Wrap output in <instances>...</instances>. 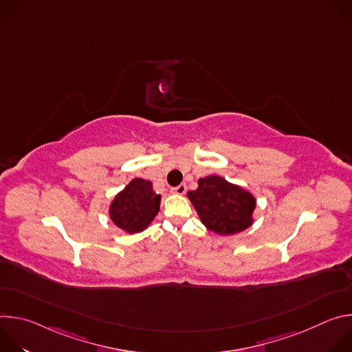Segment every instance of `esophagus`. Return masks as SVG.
<instances>
[{
    "label": "esophagus",
    "mask_w": 352,
    "mask_h": 352,
    "mask_svg": "<svg viewBox=\"0 0 352 352\" xmlns=\"http://www.w3.org/2000/svg\"><path fill=\"white\" fill-rule=\"evenodd\" d=\"M171 192H173L174 195H179V196H181V195H184V193L186 192V185H185V184H181V185L173 188Z\"/></svg>",
    "instance_id": "esophagus-1"
}]
</instances>
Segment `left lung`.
I'll list each match as a JSON object with an SVG mask.
<instances>
[{"label":"left lung","instance_id":"8db88e82","mask_svg":"<svg viewBox=\"0 0 352 352\" xmlns=\"http://www.w3.org/2000/svg\"><path fill=\"white\" fill-rule=\"evenodd\" d=\"M200 221L212 232L234 235L254 224L256 197L245 188L220 175L197 179V188L186 193Z\"/></svg>","mask_w":352,"mask_h":352}]
</instances>
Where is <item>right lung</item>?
Listing matches in <instances>:
<instances>
[{"label": "right lung", "mask_w": 352, "mask_h": 352, "mask_svg": "<svg viewBox=\"0 0 352 352\" xmlns=\"http://www.w3.org/2000/svg\"><path fill=\"white\" fill-rule=\"evenodd\" d=\"M160 202L162 195L153 190L152 182L133 178L111 200L109 216L125 234H138L153 223L160 210Z\"/></svg>", "instance_id": "add662e5"}]
</instances>
